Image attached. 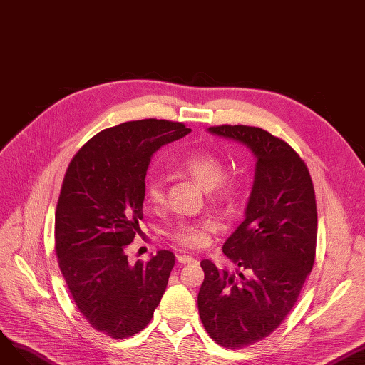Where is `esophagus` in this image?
Returning a JSON list of instances; mask_svg holds the SVG:
<instances>
[{
	"mask_svg": "<svg viewBox=\"0 0 365 365\" xmlns=\"http://www.w3.org/2000/svg\"><path fill=\"white\" fill-rule=\"evenodd\" d=\"M177 259H178V263H181V264L196 263V259L193 257H190V255H177Z\"/></svg>",
	"mask_w": 365,
	"mask_h": 365,
	"instance_id": "1",
	"label": "esophagus"
}]
</instances>
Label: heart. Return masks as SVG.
Instances as JSON below:
<instances>
[{
  "mask_svg": "<svg viewBox=\"0 0 365 365\" xmlns=\"http://www.w3.org/2000/svg\"><path fill=\"white\" fill-rule=\"evenodd\" d=\"M180 168L190 173L202 187L207 188L211 197L227 199L235 190V178L225 173L222 160L210 150H193L180 160ZM145 195L151 203H162L165 200V180L159 173H151L145 181ZM215 232L212 220L181 221L172 230V239L180 245L197 250L205 247Z\"/></svg>",
  "mask_w": 365,
  "mask_h": 365,
  "instance_id": "1",
  "label": "heart"
}]
</instances>
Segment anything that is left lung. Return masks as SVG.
Returning a JSON list of instances; mask_svg holds the SVG:
<instances>
[{
  "label": "left lung",
  "mask_w": 365,
  "mask_h": 365,
  "mask_svg": "<svg viewBox=\"0 0 365 365\" xmlns=\"http://www.w3.org/2000/svg\"><path fill=\"white\" fill-rule=\"evenodd\" d=\"M207 130L247 145L257 158L245 220L222 245L236 272L203 259L197 296L207 334L222 348L242 349L282 324L314 267L315 190L300 155L267 130L244 125Z\"/></svg>",
  "instance_id": "1"
}]
</instances>
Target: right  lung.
<instances>
[{
	"label": "right lung",
	"mask_w": 365,
	"mask_h": 365,
	"mask_svg": "<svg viewBox=\"0 0 365 365\" xmlns=\"http://www.w3.org/2000/svg\"><path fill=\"white\" fill-rule=\"evenodd\" d=\"M190 130L128 121L91 138L66 169L55 215L59 269L86 321L113 339L143 331L163 297L175 255L160 250L130 264L128 245L141 233L151 155Z\"/></svg>",
	"instance_id": "obj_1"
}]
</instances>
